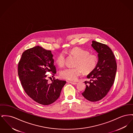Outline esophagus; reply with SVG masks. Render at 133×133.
<instances>
[{
	"label": "esophagus",
	"mask_w": 133,
	"mask_h": 133,
	"mask_svg": "<svg viewBox=\"0 0 133 133\" xmlns=\"http://www.w3.org/2000/svg\"><path fill=\"white\" fill-rule=\"evenodd\" d=\"M69 83H70L71 84H73V85H76L77 84V83L76 82H69Z\"/></svg>",
	"instance_id": "esophagus-1"
}]
</instances>
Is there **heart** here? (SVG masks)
Wrapping results in <instances>:
<instances>
[{
  "instance_id": "1",
  "label": "heart",
  "mask_w": 133,
  "mask_h": 133,
  "mask_svg": "<svg viewBox=\"0 0 133 133\" xmlns=\"http://www.w3.org/2000/svg\"><path fill=\"white\" fill-rule=\"evenodd\" d=\"M71 53L78 58L76 63L77 67L66 68L61 71V76L70 81H76L82 74L83 70L85 73H89L94 70L97 64V57L94 54H89L86 50L80 48H76L72 50ZM56 62L58 65L63 66L66 62V56L64 52L58 56Z\"/></svg>"
}]
</instances>
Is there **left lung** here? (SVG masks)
<instances>
[{
	"mask_svg": "<svg viewBox=\"0 0 133 133\" xmlns=\"http://www.w3.org/2000/svg\"><path fill=\"white\" fill-rule=\"evenodd\" d=\"M91 46L98 53V62L95 68L87 76L90 80L84 82L86 88L82 95L87 100L95 102L101 100L109 92L114 83L117 66L109 47L95 41H92Z\"/></svg>",
	"mask_w": 133,
	"mask_h": 133,
	"instance_id": "8db88e82",
	"label": "left lung"
}]
</instances>
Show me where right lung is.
Listing matches in <instances>:
<instances>
[{
    "mask_svg": "<svg viewBox=\"0 0 133 133\" xmlns=\"http://www.w3.org/2000/svg\"><path fill=\"white\" fill-rule=\"evenodd\" d=\"M53 57L51 51L35 46L24 52L18 65V75L24 90L34 101L43 105L55 102L66 83L57 79L48 83L46 74L56 73Z\"/></svg>",
    "mask_w": 133,
    "mask_h": 133,
    "instance_id": "right-lung-1",
    "label": "right lung"
}]
</instances>
